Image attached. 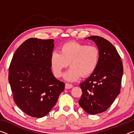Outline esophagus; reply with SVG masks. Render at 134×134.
<instances>
[{"instance_id":"esophagus-1","label":"esophagus","mask_w":134,"mask_h":134,"mask_svg":"<svg viewBox=\"0 0 134 134\" xmlns=\"http://www.w3.org/2000/svg\"><path fill=\"white\" fill-rule=\"evenodd\" d=\"M73 87V86L71 84H69V83H65V88L66 89H71Z\"/></svg>"}]
</instances>
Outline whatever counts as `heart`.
I'll use <instances>...</instances> for the list:
<instances>
[{"mask_svg": "<svg viewBox=\"0 0 134 134\" xmlns=\"http://www.w3.org/2000/svg\"><path fill=\"white\" fill-rule=\"evenodd\" d=\"M99 56V49L93 45L74 41L65 43L60 51L51 54L52 71L56 77H60L69 63L70 68L64 77L67 81H76L80 76L86 77L93 72L98 65Z\"/></svg>", "mask_w": 134, "mask_h": 134, "instance_id": "b5f03b06", "label": "heart"}]
</instances>
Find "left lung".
Here are the masks:
<instances>
[{
    "label": "left lung",
    "mask_w": 134,
    "mask_h": 134,
    "mask_svg": "<svg viewBox=\"0 0 134 134\" xmlns=\"http://www.w3.org/2000/svg\"><path fill=\"white\" fill-rule=\"evenodd\" d=\"M97 45L100 56L98 65L93 72L80 84L82 94L79 100L81 108L90 115L105 112L119 94L123 64L115 47L99 36H91Z\"/></svg>",
    "instance_id": "8db88e82"
}]
</instances>
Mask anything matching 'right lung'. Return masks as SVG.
<instances>
[{"instance_id": "right-lung-1", "label": "right lung", "mask_w": 134, "mask_h": 134, "mask_svg": "<svg viewBox=\"0 0 134 134\" xmlns=\"http://www.w3.org/2000/svg\"><path fill=\"white\" fill-rule=\"evenodd\" d=\"M53 39L31 38L18 47L9 69V82L13 100L29 116H45L55 105L65 84L51 69Z\"/></svg>"}]
</instances>
